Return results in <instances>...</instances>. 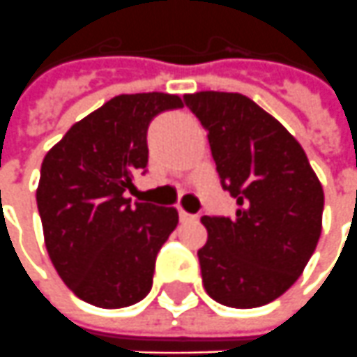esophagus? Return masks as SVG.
<instances>
[{"instance_id":"1","label":"esophagus","mask_w":357,"mask_h":357,"mask_svg":"<svg viewBox=\"0 0 357 357\" xmlns=\"http://www.w3.org/2000/svg\"><path fill=\"white\" fill-rule=\"evenodd\" d=\"M178 220L183 221V223H186V221L198 220V215H194V213H188V211H184V210H178Z\"/></svg>"}]
</instances>
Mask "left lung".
I'll return each instance as SVG.
<instances>
[{"instance_id": "1", "label": "left lung", "mask_w": 357, "mask_h": 357, "mask_svg": "<svg viewBox=\"0 0 357 357\" xmlns=\"http://www.w3.org/2000/svg\"><path fill=\"white\" fill-rule=\"evenodd\" d=\"M208 132L233 215H204L198 250L208 296L235 309L266 305L287 291L313 257L323 225V186L303 147L241 93L184 95Z\"/></svg>"}]
</instances>
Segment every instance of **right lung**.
<instances>
[{
	"mask_svg": "<svg viewBox=\"0 0 357 357\" xmlns=\"http://www.w3.org/2000/svg\"><path fill=\"white\" fill-rule=\"evenodd\" d=\"M174 108H183L176 95H118L44 157L36 204L46 249L63 284L91 305L120 309L151 291L155 258L178 213L126 192L147 173L151 120Z\"/></svg>",
	"mask_w": 357,
	"mask_h": 357,
	"instance_id": "1",
	"label": "right lung"
}]
</instances>
